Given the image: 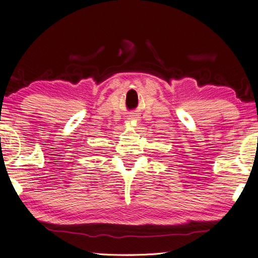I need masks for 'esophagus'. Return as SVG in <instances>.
<instances>
[{
  "mask_svg": "<svg viewBox=\"0 0 258 258\" xmlns=\"http://www.w3.org/2000/svg\"><path fill=\"white\" fill-rule=\"evenodd\" d=\"M139 120H140L139 117L134 116V114H132V116H130V117H128V121H132V122H138V121H139Z\"/></svg>",
  "mask_w": 258,
  "mask_h": 258,
  "instance_id": "obj_1",
  "label": "esophagus"
}]
</instances>
